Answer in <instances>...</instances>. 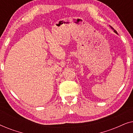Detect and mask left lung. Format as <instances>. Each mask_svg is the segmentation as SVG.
Segmentation results:
<instances>
[{"instance_id":"1","label":"left lung","mask_w":133,"mask_h":133,"mask_svg":"<svg viewBox=\"0 0 133 133\" xmlns=\"http://www.w3.org/2000/svg\"><path fill=\"white\" fill-rule=\"evenodd\" d=\"M110 27H111V29H112V30H113V31H114V32H115V33H116V34H117V31H116L115 30H114V29L113 28H112V26H110Z\"/></svg>"}]
</instances>
